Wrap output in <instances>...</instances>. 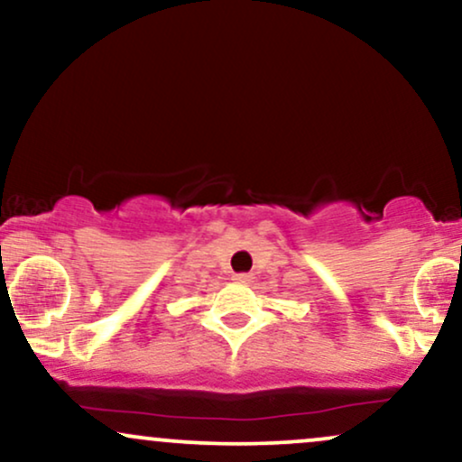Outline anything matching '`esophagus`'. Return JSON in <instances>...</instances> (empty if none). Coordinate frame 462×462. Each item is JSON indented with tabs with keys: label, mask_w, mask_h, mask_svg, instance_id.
<instances>
[{
	"label": "esophagus",
	"mask_w": 462,
	"mask_h": 462,
	"mask_svg": "<svg viewBox=\"0 0 462 462\" xmlns=\"http://www.w3.org/2000/svg\"><path fill=\"white\" fill-rule=\"evenodd\" d=\"M232 280H235V282H238V284H249V282H252V275H249V273H235V275H232Z\"/></svg>",
	"instance_id": "esophagus-1"
}]
</instances>
